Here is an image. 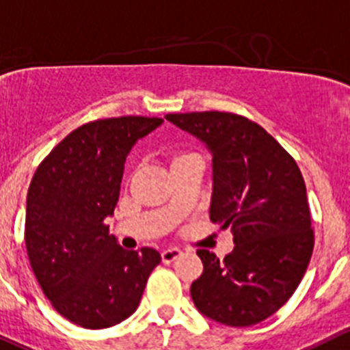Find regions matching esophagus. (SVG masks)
<instances>
[{
	"instance_id": "esophagus-1",
	"label": "esophagus",
	"mask_w": 350,
	"mask_h": 350,
	"mask_svg": "<svg viewBox=\"0 0 350 350\" xmlns=\"http://www.w3.org/2000/svg\"><path fill=\"white\" fill-rule=\"evenodd\" d=\"M180 254H182L180 249L170 247V249H165V251L161 252V259H163V262H172V261H175V259H177Z\"/></svg>"
}]
</instances>
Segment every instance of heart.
Listing matches in <instances>:
<instances>
[{
	"label": "heart",
	"instance_id": "b5f03b06",
	"mask_svg": "<svg viewBox=\"0 0 350 350\" xmlns=\"http://www.w3.org/2000/svg\"><path fill=\"white\" fill-rule=\"evenodd\" d=\"M177 158H180V156H177ZM177 158H175V159H177Z\"/></svg>",
	"mask_w": 350,
	"mask_h": 350
}]
</instances>
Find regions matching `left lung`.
<instances>
[{"mask_svg":"<svg viewBox=\"0 0 350 350\" xmlns=\"http://www.w3.org/2000/svg\"><path fill=\"white\" fill-rule=\"evenodd\" d=\"M213 156L209 218L232 227L223 259L199 249L196 308L228 327H251L277 312L301 284L314 247L306 184L295 159L261 125L227 111L170 113Z\"/></svg>","mask_w":350,"mask_h":350,"instance_id":"8db88e82","label":"left lung"}]
</instances>
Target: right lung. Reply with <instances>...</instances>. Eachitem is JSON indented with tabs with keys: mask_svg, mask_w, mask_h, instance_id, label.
<instances>
[{
	"mask_svg": "<svg viewBox=\"0 0 350 350\" xmlns=\"http://www.w3.org/2000/svg\"><path fill=\"white\" fill-rule=\"evenodd\" d=\"M161 123L156 116L84 123L53 148L29 185V262L53 308L79 327L99 330L129 318L161 261L151 247H120L105 221L118 202L129 151Z\"/></svg>",
	"mask_w": 350,
	"mask_h": 350,
	"instance_id": "add662e5",
	"label": "right lung"
}]
</instances>
